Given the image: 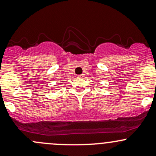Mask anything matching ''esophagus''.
Here are the masks:
<instances>
[{
	"label": "esophagus",
	"mask_w": 156,
	"mask_h": 156,
	"mask_svg": "<svg viewBox=\"0 0 156 156\" xmlns=\"http://www.w3.org/2000/svg\"><path fill=\"white\" fill-rule=\"evenodd\" d=\"M79 77L80 78H83V77H84V74H81V75H79Z\"/></svg>",
	"instance_id": "1"
}]
</instances>
